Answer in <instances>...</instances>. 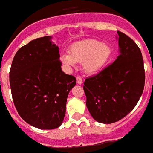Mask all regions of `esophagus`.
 I'll list each match as a JSON object with an SVG mask.
<instances>
[{"instance_id": "esophagus-1", "label": "esophagus", "mask_w": 153, "mask_h": 153, "mask_svg": "<svg viewBox=\"0 0 153 153\" xmlns=\"http://www.w3.org/2000/svg\"><path fill=\"white\" fill-rule=\"evenodd\" d=\"M76 83H77L78 84H82V83H83V79H82V77L77 76V77H76Z\"/></svg>"}]
</instances>
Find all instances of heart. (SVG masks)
I'll use <instances>...</instances> for the list:
<instances>
[{
  "label": "heart",
  "mask_w": 153,
  "mask_h": 153,
  "mask_svg": "<svg viewBox=\"0 0 153 153\" xmlns=\"http://www.w3.org/2000/svg\"><path fill=\"white\" fill-rule=\"evenodd\" d=\"M111 49L97 39H87L74 43L69 53H62L60 59L67 68L75 66L76 62H82L83 69L88 74H96L108 62Z\"/></svg>",
  "instance_id": "obj_1"
}]
</instances>
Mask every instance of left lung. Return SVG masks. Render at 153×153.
<instances>
[{"label":"left lung","mask_w":153,"mask_h":153,"mask_svg":"<svg viewBox=\"0 0 153 153\" xmlns=\"http://www.w3.org/2000/svg\"><path fill=\"white\" fill-rule=\"evenodd\" d=\"M117 35L119 56L100 73L87 78L83 86L90 114L104 124L114 123L130 113L144 89L140 49L125 34L117 31Z\"/></svg>","instance_id":"left-lung-1"}]
</instances>
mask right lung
I'll return each instance as SVG.
<instances>
[{"instance_id": "1", "label": "right lung", "mask_w": 153, "mask_h": 153, "mask_svg": "<svg viewBox=\"0 0 153 153\" xmlns=\"http://www.w3.org/2000/svg\"><path fill=\"white\" fill-rule=\"evenodd\" d=\"M51 36L34 39L18 49L9 73L13 101L24 121L39 129L59 127L75 76L61 69L59 47Z\"/></svg>"}]
</instances>
